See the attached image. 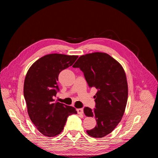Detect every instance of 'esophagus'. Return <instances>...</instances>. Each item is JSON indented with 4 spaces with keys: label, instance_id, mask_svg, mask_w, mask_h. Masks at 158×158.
<instances>
[{
    "label": "esophagus",
    "instance_id": "esophagus-1",
    "mask_svg": "<svg viewBox=\"0 0 158 158\" xmlns=\"http://www.w3.org/2000/svg\"><path fill=\"white\" fill-rule=\"evenodd\" d=\"M76 111H77L78 114H83L84 113V110L82 108H79L76 109Z\"/></svg>",
    "mask_w": 158,
    "mask_h": 158
}]
</instances>
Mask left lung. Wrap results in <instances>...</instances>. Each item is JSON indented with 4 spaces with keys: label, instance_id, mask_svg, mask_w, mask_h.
<instances>
[{
    "label": "left lung",
    "instance_id": "8db88e82",
    "mask_svg": "<svg viewBox=\"0 0 158 158\" xmlns=\"http://www.w3.org/2000/svg\"><path fill=\"white\" fill-rule=\"evenodd\" d=\"M74 68L84 73L89 88L98 92L94 96L95 107H85L87 117L96 118L97 125L87 133L94 138H102L111 133L125 113L128 99L126 74L122 66L105 52H93L79 57Z\"/></svg>",
    "mask_w": 158,
    "mask_h": 158
}]
</instances>
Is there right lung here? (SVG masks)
I'll return each instance as SVG.
<instances>
[{
  "label": "right lung",
  "mask_w": 158,
  "mask_h": 158,
  "mask_svg": "<svg viewBox=\"0 0 158 158\" xmlns=\"http://www.w3.org/2000/svg\"><path fill=\"white\" fill-rule=\"evenodd\" d=\"M78 57L47 55L36 60L27 71L23 85L27 113L33 125L45 136L59 135L68 117L77 113L74 107L55 102L53 98L59 91V73L73 65Z\"/></svg>",
  "instance_id": "1"
}]
</instances>
